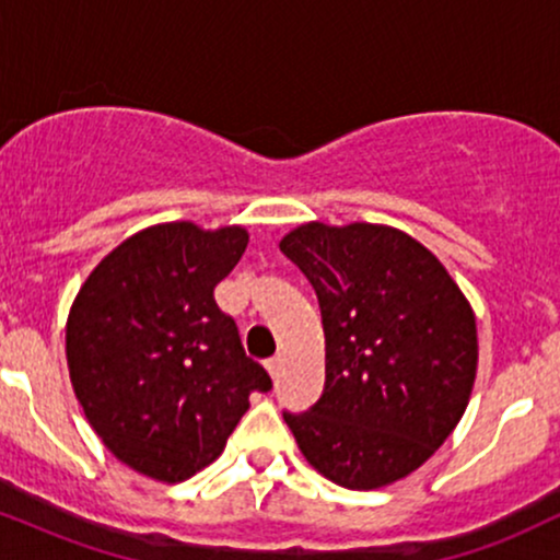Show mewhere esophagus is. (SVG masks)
I'll return each instance as SVG.
<instances>
[{
  "mask_svg": "<svg viewBox=\"0 0 560 560\" xmlns=\"http://www.w3.org/2000/svg\"><path fill=\"white\" fill-rule=\"evenodd\" d=\"M281 365H284V358H281V355H273V358H268V361H266L268 374H271L273 378L281 374Z\"/></svg>",
  "mask_w": 560,
  "mask_h": 560,
  "instance_id": "1",
  "label": "esophagus"
}]
</instances>
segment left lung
<instances>
[{"label":"left lung","mask_w":560,"mask_h":560,"mask_svg":"<svg viewBox=\"0 0 560 560\" xmlns=\"http://www.w3.org/2000/svg\"><path fill=\"white\" fill-rule=\"evenodd\" d=\"M318 294L326 387L284 413L305 460L347 490L413 474L453 434L477 378L471 302L432 249L384 223L311 221L279 244Z\"/></svg>","instance_id":"8db88e82"}]
</instances>
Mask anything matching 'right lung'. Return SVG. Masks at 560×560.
I'll return each mask as SVG.
<instances>
[{"mask_svg":"<svg viewBox=\"0 0 560 560\" xmlns=\"http://www.w3.org/2000/svg\"><path fill=\"white\" fill-rule=\"evenodd\" d=\"M244 226H147L96 262L66 324L70 384L120 464L176 485L213 464L271 376L244 352L215 287L234 271Z\"/></svg>","mask_w":560,"mask_h":560,"instance_id":"1","label":"right lung"}]
</instances>
